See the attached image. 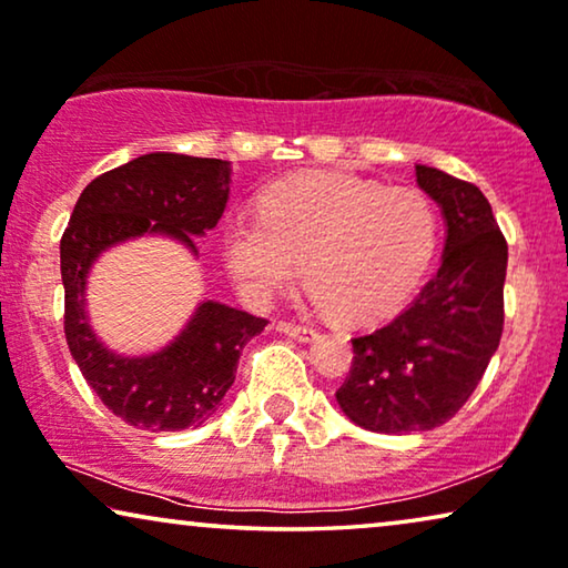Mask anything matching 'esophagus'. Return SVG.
<instances>
[{
	"label": "esophagus",
	"mask_w": 568,
	"mask_h": 568,
	"mask_svg": "<svg viewBox=\"0 0 568 568\" xmlns=\"http://www.w3.org/2000/svg\"><path fill=\"white\" fill-rule=\"evenodd\" d=\"M278 331L286 333L290 338H297V341H310L317 336L313 325H300V323H278Z\"/></svg>",
	"instance_id": "34e87169"
}]
</instances>
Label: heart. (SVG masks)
<instances>
[{
  "label": "heart",
  "mask_w": 568,
  "mask_h": 568,
  "mask_svg": "<svg viewBox=\"0 0 568 568\" xmlns=\"http://www.w3.org/2000/svg\"><path fill=\"white\" fill-rule=\"evenodd\" d=\"M439 216L426 193L341 173H297L261 193L258 214L222 230L224 268L237 292L266 305L300 274L315 305L369 321L418 284L437 251Z\"/></svg>",
  "instance_id": "b5f03b06"
}]
</instances>
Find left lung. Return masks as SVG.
I'll list each match as a JSON object with an SVG mask.
<instances>
[{"label": "left lung", "instance_id": "1", "mask_svg": "<svg viewBox=\"0 0 568 568\" xmlns=\"http://www.w3.org/2000/svg\"><path fill=\"white\" fill-rule=\"evenodd\" d=\"M416 181L447 222L442 266L414 302L352 338L354 359L336 400L379 434L429 432L476 390L504 331L507 240L478 185L416 165Z\"/></svg>", "mask_w": 568, "mask_h": 568}]
</instances>
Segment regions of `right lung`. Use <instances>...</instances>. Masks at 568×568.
Listing matches in <instances>:
<instances>
[{
	"instance_id": "right-lung-1",
	"label": "right lung",
	"mask_w": 568,
	"mask_h": 568,
	"mask_svg": "<svg viewBox=\"0 0 568 568\" xmlns=\"http://www.w3.org/2000/svg\"><path fill=\"white\" fill-rule=\"evenodd\" d=\"M227 199V160L152 152L98 175L61 235L69 352L103 406L136 429L181 432L204 424L235 383L243 346L268 321L209 300L162 352L119 356L88 323V271L105 247L144 232L181 240L196 253L193 237L216 227Z\"/></svg>"
}]
</instances>
